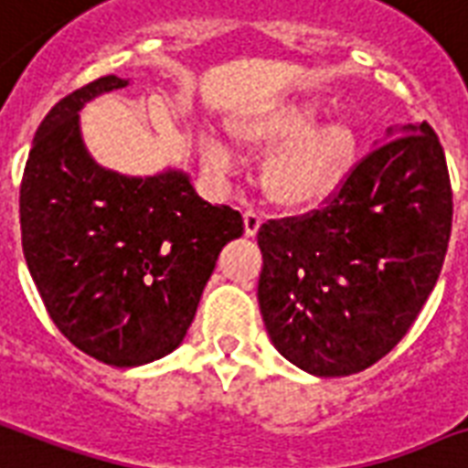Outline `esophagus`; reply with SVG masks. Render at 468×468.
Returning <instances> with one entry per match:
<instances>
[{
	"label": "esophagus",
	"mask_w": 468,
	"mask_h": 468,
	"mask_svg": "<svg viewBox=\"0 0 468 468\" xmlns=\"http://www.w3.org/2000/svg\"><path fill=\"white\" fill-rule=\"evenodd\" d=\"M242 223H245V235L252 238V235H258L260 226H262V218H260L255 210H245L242 213Z\"/></svg>",
	"instance_id": "34e87169"
}]
</instances>
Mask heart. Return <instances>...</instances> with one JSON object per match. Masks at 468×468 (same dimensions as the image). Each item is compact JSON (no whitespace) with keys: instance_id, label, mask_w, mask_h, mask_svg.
<instances>
[{"instance_id":"1","label":"heart","mask_w":468,"mask_h":468,"mask_svg":"<svg viewBox=\"0 0 468 468\" xmlns=\"http://www.w3.org/2000/svg\"><path fill=\"white\" fill-rule=\"evenodd\" d=\"M326 112L316 98L282 100L233 122V137L245 149H277L265 166V191L274 203L304 208L329 198L344 181L358 152V134L346 120L321 122ZM203 162L213 169L233 164V149L220 137H203Z\"/></svg>"}]
</instances>
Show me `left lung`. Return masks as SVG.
<instances>
[{"mask_svg":"<svg viewBox=\"0 0 468 468\" xmlns=\"http://www.w3.org/2000/svg\"><path fill=\"white\" fill-rule=\"evenodd\" d=\"M452 184L427 122L385 132L329 206L260 228L270 341L319 378L361 373L400 341L440 280Z\"/></svg>","mask_w":468,"mask_h":468,"instance_id":"1","label":"left lung"}]
</instances>
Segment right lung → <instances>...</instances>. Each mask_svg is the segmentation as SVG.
Segmentation results:
<instances>
[{
	"label": "right lung",
	"instance_id": "obj_1",
	"mask_svg": "<svg viewBox=\"0 0 468 468\" xmlns=\"http://www.w3.org/2000/svg\"><path fill=\"white\" fill-rule=\"evenodd\" d=\"M127 85L105 76L56 102L19 191L21 248L53 324L117 368L176 351L220 250L242 235L240 213L203 201L184 169L130 176L92 159L80 110Z\"/></svg>",
	"mask_w": 468,
	"mask_h": 468
}]
</instances>
